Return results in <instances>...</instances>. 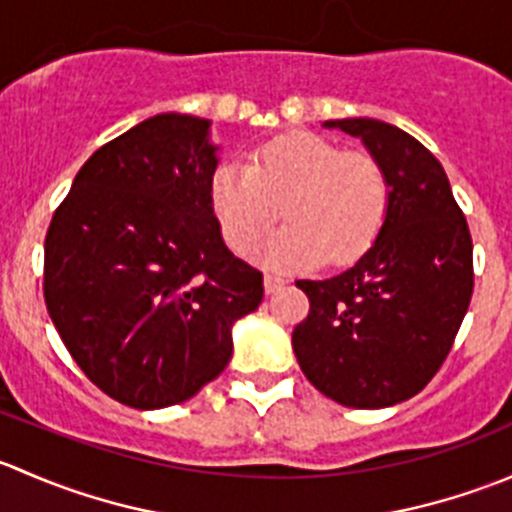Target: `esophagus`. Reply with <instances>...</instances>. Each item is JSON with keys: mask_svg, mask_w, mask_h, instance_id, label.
Instances as JSON below:
<instances>
[{"mask_svg": "<svg viewBox=\"0 0 512 512\" xmlns=\"http://www.w3.org/2000/svg\"><path fill=\"white\" fill-rule=\"evenodd\" d=\"M285 285H287L285 277L275 275V272H267V275H265V292L267 294H277Z\"/></svg>", "mask_w": 512, "mask_h": 512, "instance_id": "obj_1", "label": "esophagus"}]
</instances>
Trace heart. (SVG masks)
Returning <instances> with one entry per match:
<instances>
[{
	"instance_id": "1",
	"label": "heart",
	"mask_w": 512,
	"mask_h": 512,
	"mask_svg": "<svg viewBox=\"0 0 512 512\" xmlns=\"http://www.w3.org/2000/svg\"><path fill=\"white\" fill-rule=\"evenodd\" d=\"M389 178L371 153L344 151L299 131L257 148L252 163L225 160L210 178V208L227 247L247 252L280 215L255 255L277 270H302L327 255L332 265L369 250L389 213Z\"/></svg>"
}]
</instances>
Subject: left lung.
I'll return each instance as SVG.
<instances>
[{"label":"left lung","mask_w":512,"mask_h":512,"mask_svg":"<svg viewBox=\"0 0 512 512\" xmlns=\"http://www.w3.org/2000/svg\"><path fill=\"white\" fill-rule=\"evenodd\" d=\"M324 126L359 136L389 178V213L364 257L332 280H299L309 314L292 332L304 376L349 409L416 396L451 352L473 294V240L436 156L374 118Z\"/></svg>","instance_id":"8db88e82"}]
</instances>
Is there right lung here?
I'll list each match as a JSON object with an SVG mask.
<instances>
[{"label":"right lung","instance_id":"obj_1","mask_svg":"<svg viewBox=\"0 0 512 512\" xmlns=\"http://www.w3.org/2000/svg\"><path fill=\"white\" fill-rule=\"evenodd\" d=\"M210 123L160 113L81 165L44 240V299L103 394L133 409L188 401L223 374L230 329L265 297L210 208Z\"/></svg>","mask_w":512,"mask_h":512}]
</instances>
